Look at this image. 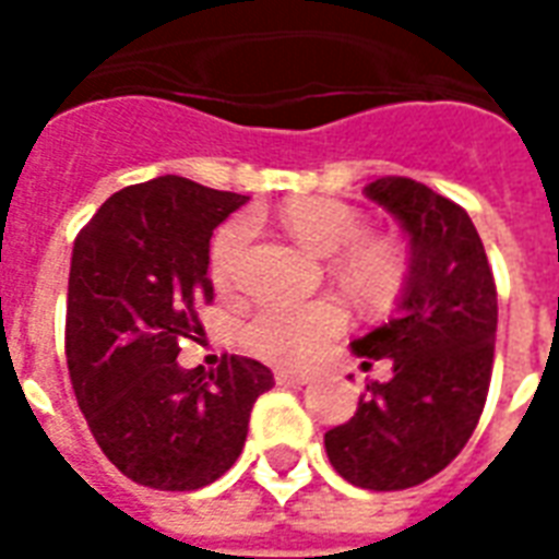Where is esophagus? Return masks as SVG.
<instances>
[{
    "mask_svg": "<svg viewBox=\"0 0 559 559\" xmlns=\"http://www.w3.org/2000/svg\"><path fill=\"white\" fill-rule=\"evenodd\" d=\"M275 380L278 383H308L311 374L308 371H296V368H275Z\"/></svg>",
    "mask_w": 559,
    "mask_h": 559,
    "instance_id": "obj_1",
    "label": "esophagus"
}]
</instances>
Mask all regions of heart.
Instances as JSON below:
<instances>
[{"label":"heart","mask_w":559,"mask_h":559,"mask_svg":"<svg viewBox=\"0 0 559 559\" xmlns=\"http://www.w3.org/2000/svg\"><path fill=\"white\" fill-rule=\"evenodd\" d=\"M281 218L287 230L317 254H335V272L344 287L359 299H386L401 281V254L389 242L365 239L368 221L359 209L329 197L293 200ZM251 239V221H227L209 248V272L221 290H230L239 275L245 248ZM347 311L335 299L314 302H266L245 323V344L272 362H308L341 335Z\"/></svg>","instance_id":"1"}]
</instances>
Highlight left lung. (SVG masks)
Segmentation results:
<instances>
[{
  "mask_svg": "<svg viewBox=\"0 0 559 559\" xmlns=\"http://www.w3.org/2000/svg\"><path fill=\"white\" fill-rule=\"evenodd\" d=\"M365 194L411 236V275L395 317L353 353L371 380L350 421L326 431L341 476L368 491H404L445 469L467 445L488 399L497 335V284L485 245L455 200L407 176H383Z\"/></svg>",
  "mask_w": 559,
  "mask_h": 559,
  "instance_id": "obj_1",
  "label": "left lung"
}]
</instances>
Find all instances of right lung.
<instances>
[{
  "label": "right lung",
  "mask_w": 559,
  "mask_h": 559,
  "mask_svg": "<svg viewBox=\"0 0 559 559\" xmlns=\"http://www.w3.org/2000/svg\"><path fill=\"white\" fill-rule=\"evenodd\" d=\"M248 200L182 176L128 185L74 239L66 356L95 443L128 479L194 491L242 455L266 365L224 353L218 368L176 362L212 305L209 239Z\"/></svg>",
  "instance_id": "1"
}]
</instances>
